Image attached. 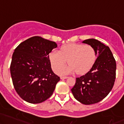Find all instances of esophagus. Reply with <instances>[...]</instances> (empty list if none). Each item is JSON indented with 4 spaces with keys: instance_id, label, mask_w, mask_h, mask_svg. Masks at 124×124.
<instances>
[{
    "instance_id": "esophagus-1",
    "label": "esophagus",
    "mask_w": 124,
    "mask_h": 124,
    "mask_svg": "<svg viewBox=\"0 0 124 124\" xmlns=\"http://www.w3.org/2000/svg\"><path fill=\"white\" fill-rule=\"evenodd\" d=\"M68 78V77H67V76H61V79L62 80H63V79H66V78Z\"/></svg>"
}]
</instances>
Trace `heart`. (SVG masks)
<instances>
[{"mask_svg":"<svg viewBox=\"0 0 124 124\" xmlns=\"http://www.w3.org/2000/svg\"><path fill=\"white\" fill-rule=\"evenodd\" d=\"M96 57L95 51L92 46L82 44H68L62 46L59 51L53 50L49 53L52 68H57L55 71L59 75L68 74L75 71L78 74L86 73L94 64ZM67 60L69 65L61 67Z\"/></svg>","mask_w":124,"mask_h":124,"instance_id":"heart-1","label":"heart"}]
</instances>
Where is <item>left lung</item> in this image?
<instances>
[{
  "instance_id": "left-lung-1",
  "label": "left lung",
  "mask_w": 124,
  "mask_h": 124,
  "mask_svg": "<svg viewBox=\"0 0 124 124\" xmlns=\"http://www.w3.org/2000/svg\"><path fill=\"white\" fill-rule=\"evenodd\" d=\"M92 46L97 57L91 69L84 76L76 78L71 89L74 98L86 105L97 103L107 97L116 79V61L108 46L95 39L83 41Z\"/></svg>"
}]
</instances>
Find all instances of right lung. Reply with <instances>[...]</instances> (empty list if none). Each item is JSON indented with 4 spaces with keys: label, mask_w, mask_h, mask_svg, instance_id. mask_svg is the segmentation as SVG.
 <instances>
[{
    "label": "right lung",
    "mask_w": 124,
    "mask_h": 124,
    "mask_svg": "<svg viewBox=\"0 0 124 124\" xmlns=\"http://www.w3.org/2000/svg\"><path fill=\"white\" fill-rule=\"evenodd\" d=\"M57 46L55 42L36 36L15 49L10 71L15 90L24 101L41 103L53 94L60 77L52 71L48 54Z\"/></svg>",
    "instance_id": "add662e5"
}]
</instances>
